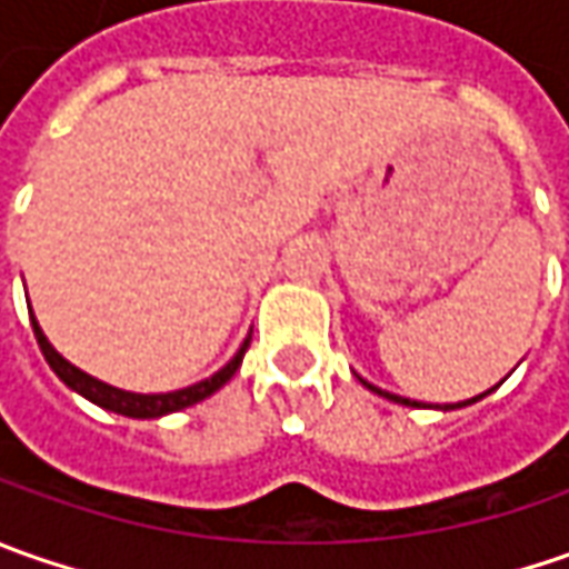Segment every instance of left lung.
Returning <instances> with one entry per match:
<instances>
[{
    "mask_svg": "<svg viewBox=\"0 0 569 569\" xmlns=\"http://www.w3.org/2000/svg\"><path fill=\"white\" fill-rule=\"evenodd\" d=\"M361 382H363V386H367V389H373V392H377V396H382V399H389V402L411 405V408H418V402H411V399H402V396H392V392H386V389H377V386H370V382H367V380H361ZM493 389H497V386H493ZM488 392H491V389H488ZM488 392H481V396H475V399H469V402H459V405H443V411H449V408H466V405L478 402V399H485V396H488Z\"/></svg>",
    "mask_w": 569,
    "mask_h": 569,
    "instance_id": "obj_1",
    "label": "left lung"
}]
</instances>
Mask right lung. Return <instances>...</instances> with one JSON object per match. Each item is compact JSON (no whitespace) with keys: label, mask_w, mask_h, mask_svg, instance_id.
<instances>
[{"label":"right lung","mask_w":569,"mask_h":569,"mask_svg":"<svg viewBox=\"0 0 569 569\" xmlns=\"http://www.w3.org/2000/svg\"><path fill=\"white\" fill-rule=\"evenodd\" d=\"M31 326H33V336H37V345H40V351H43V358L47 363L53 367V373L59 380L66 382L69 389H76L78 396H84L88 402L100 405V408H107V411H117V415H126V418H161V415H170V411H180V408H189V405L202 402L208 399L211 392H218L224 382L240 370V363H243V355H247V348H250V336L247 341L240 345V351L230 358L218 373H211L208 380L202 382H192L187 389H177V392H154V396H142V392H126V389H117V386H110V382H100L94 380L91 373H84V370H78L76 363H69L59 351H56L53 345L47 341L43 336V329L37 326V319L31 313Z\"/></svg>","instance_id":"obj_1"}]
</instances>
